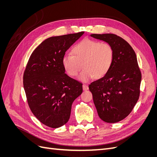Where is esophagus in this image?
<instances>
[{"label": "esophagus", "instance_id": "obj_1", "mask_svg": "<svg viewBox=\"0 0 157 157\" xmlns=\"http://www.w3.org/2000/svg\"><path fill=\"white\" fill-rule=\"evenodd\" d=\"M82 88H83L84 90H88V86L86 84H83L82 85Z\"/></svg>", "mask_w": 157, "mask_h": 157}]
</instances>
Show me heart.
Here are the masks:
<instances>
[{"instance_id":"obj_1","label":"heart","mask_w":157,"mask_h":157,"mask_svg":"<svg viewBox=\"0 0 157 157\" xmlns=\"http://www.w3.org/2000/svg\"><path fill=\"white\" fill-rule=\"evenodd\" d=\"M72 54L63 57L62 64L66 73L73 77L77 75L82 67L84 70L78 77L81 81L103 77L110 69L113 60V50L110 44L88 39L76 44Z\"/></svg>"}]
</instances>
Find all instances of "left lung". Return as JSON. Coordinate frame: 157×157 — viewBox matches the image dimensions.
I'll list each match as a JSON object with an SVG mask.
<instances>
[{
  "label": "left lung",
  "instance_id": "obj_1",
  "mask_svg": "<svg viewBox=\"0 0 157 157\" xmlns=\"http://www.w3.org/2000/svg\"><path fill=\"white\" fill-rule=\"evenodd\" d=\"M94 39L106 42L113 50L110 69L101 78L89 85L98 116L108 123L125 118L140 96L141 74L134 50L128 42L115 34H92Z\"/></svg>",
  "mask_w": 157,
  "mask_h": 157
}]
</instances>
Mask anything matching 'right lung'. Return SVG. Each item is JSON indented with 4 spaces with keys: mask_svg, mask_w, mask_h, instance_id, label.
I'll return each mask as SVG.
<instances>
[{
    "mask_svg": "<svg viewBox=\"0 0 157 157\" xmlns=\"http://www.w3.org/2000/svg\"><path fill=\"white\" fill-rule=\"evenodd\" d=\"M84 33L51 36L33 52L23 75L28 104L44 125L57 128L67 123L75 99L82 92V84L65 73V52Z\"/></svg>",
    "mask_w": 157,
    "mask_h": 157,
    "instance_id": "1",
    "label": "right lung"
}]
</instances>
